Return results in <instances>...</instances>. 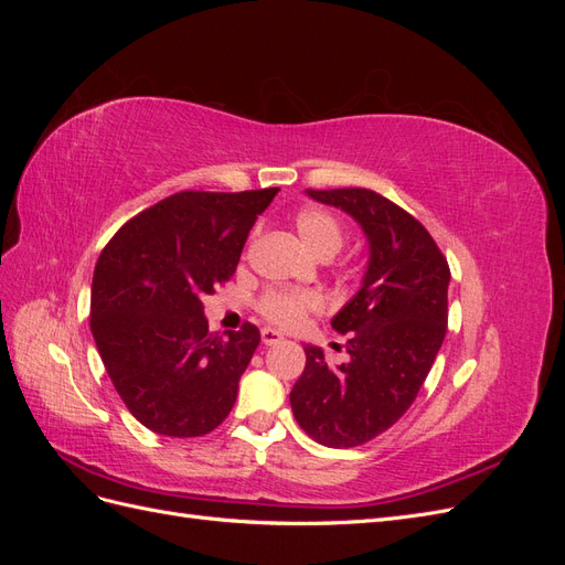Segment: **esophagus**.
Segmentation results:
<instances>
[{"label": "esophagus", "instance_id": "34e87169", "mask_svg": "<svg viewBox=\"0 0 565 565\" xmlns=\"http://www.w3.org/2000/svg\"><path fill=\"white\" fill-rule=\"evenodd\" d=\"M262 341H264L266 347H276V344H280V341H282V334L276 332V330H270V328H264L262 330Z\"/></svg>", "mask_w": 565, "mask_h": 565}]
</instances>
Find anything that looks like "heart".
I'll return each mask as SVG.
<instances>
[{
    "label": "heart",
    "instance_id": "obj_1",
    "mask_svg": "<svg viewBox=\"0 0 565 565\" xmlns=\"http://www.w3.org/2000/svg\"><path fill=\"white\" fill-rule=\"evenodd\" d=\"M303 245L318 256H332L344 245V228L339 218L328 210L309 207L301 210L295 218ZM324 309V299L316 289H287L270 287L256 299V311L264 320L282 330H297L311 316Z\"/></svg>",
    "mask_w": 565,
    "mask_h": 565
}]
</instances>
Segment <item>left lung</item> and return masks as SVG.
Wrapping results in <instances>:
<instances>
[{
    "instance_id": "1",
    "label": "left lung",
    "mask_w": 565,
    "mask_h": 565,
    "mask_svg": "<svg viewBox=\"0 0 565 565\" xmlns=\"http://www.w3.org/2000/svg\"><path fill=\"white\" fill-rule=\"evenodd\" d=\"M309 195L363 226L370 264L361 292L332 320L349 337L351 361L330 367L320 349L303 347L289 403L320 446L355 448L415 403L448 332L450 266L431 233L388 198L367 188H309Z\"/></svg>"
}]
</instances>
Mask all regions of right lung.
I'll list each match as a JSON object with an SVG mask.
<instances>
[{
    "label": "right lung",
    "instance_id": "right-lung-1",
    "mask_svg": "<svg viewBox=\"0 0 565 565\" xmlns=\"http://www.w3.org/2000/svg\"><path fill=\"white\" fill-rule=\"evenodd\" d=\"M278 191L174 193L129 218L100 252L92 334L119 398L150 431L204 436L233 409L262 334L252 322L210 332L202 297L233 278Z\"/></svg>",
    "mask_w": 565,
    "mask_h": 565
}]
</instances>
